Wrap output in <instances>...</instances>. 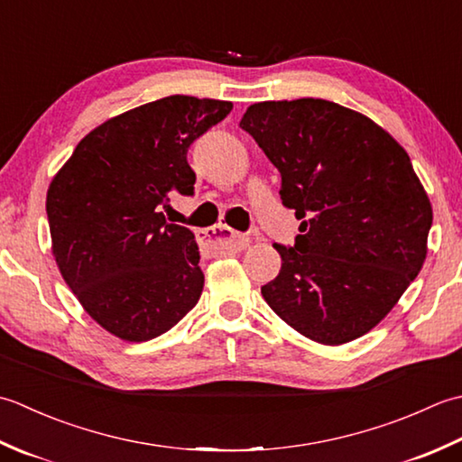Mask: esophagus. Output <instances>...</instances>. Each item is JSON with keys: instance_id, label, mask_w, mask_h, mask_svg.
Returning a JSON list of instances; mask_svg holds the SVG:
<instances>
[{"instance_id": "obj_1", "label": "esophagus", "mask_w": 462, "mask_h": 462, "mask_svg": "<svg viewBox=\"0 0 462 462\" xmlns=\"http://www.w3.org/2000/svg\"><path fill=\"white\" fill-rule=\"evenodd\" d=\"M205 237L211 243L219 245V247L229 249V251H243V249H247L251 243L249 237H245V235L229 229L227 225H215V227L207 229Z\"/></svg>"}]
</instances>
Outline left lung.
I'll use <instances>...</instances> for the list:
<instances>
[{
	"instance_id": "8db88e82",
	"label": "left lung",
	"mask_w": 462,
	"mask_h": 462,
	"mask_svg": "<svg viewBox=\"0 0 462 462\" xmlns=\"http://www.w3.org/2000/svg\"><path fill=\"white\" fill-rule=\"evenodd\" d=\"M241 129L281 173V199L303 223L261 287L297 333L343 345L369 333L427 257L432 207L411 157L381 125L325 99L261 101Z\"/></svg>"
}]
</instances>
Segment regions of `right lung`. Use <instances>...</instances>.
Listing matches in <instances>:
<instances>
[{
	"label": "right lung",
	"instance_id": "1",
	"mask_svg": "<svg viewBox=\"0 0 462 462\" xmlns=\"http://www.w3.org/2000/svg\"><path fill=\"white\" fill-rule=\"evenodd\" d=\"M231 101L169 96L83 137L47 189L51 253L86 313L129 343L169 331L203 291L193 233L162 209L191 195L187 149Z\"/></svg>",
	"mask_w": 462,
	"mask_h": 462
}]
</instances>
